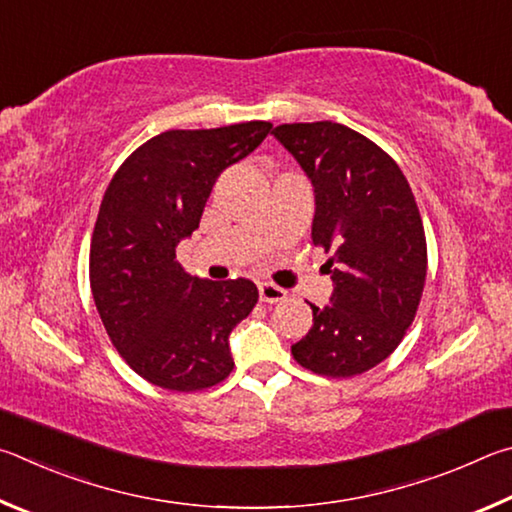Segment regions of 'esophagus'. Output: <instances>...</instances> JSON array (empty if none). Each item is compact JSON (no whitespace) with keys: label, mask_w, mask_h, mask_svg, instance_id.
I'll list each match as a JSON object with an SVG mask.
<instances>
[{"label":"esophagus","mask_w":512,"mask_h":512,"mask_svg":"<svg viewBox=\"0 0 512 512\" xmlns=\"http://www.w3.org/2000/svg\"><path fill=\"white\" fill-rule=\"evenodd\" d=\"M258 297H261L263 303H279L288 299V292L274 283H261L258 285Z\"/></svg>","instance_id":"1"}]
</instances>
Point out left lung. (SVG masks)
<instances>
[{
	"instance_id": "left-lung-1",
	"label": "left lung",
	"mask_w": 512,
	"mask_h": 512,
	"mask_svg": "<svg viewBox=\"0 0 512 512\" xmlns=\"http://www.w3.org/2000/svg\"><path fill=\"white\" fill-rule=\"evenodd\" d=\"M272 134L315 186L312 242L333 254V306H312V328L292 346L303 369L353 378L396 351L416 317L427 240L400 166L342 123H283Z\"/></svg>"
}]
</instances>
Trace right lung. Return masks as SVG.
<instances>
[{
	"mask_svg": "<svg viewBox=\"0 0 512 512\" xmlns=\"http://www.w3.org/2000/svg\"><path fill=\"white\" fill-rule=\"evenodd\" d=\"M272 130L247 121L168 130L116 170L89 247V285L112 344L134 373L168 391H202L229 378V333L258 301L247 279L204 281L184 272L175 247L200 227L224 168Z\"/></svg>",
	"mask_w": 512,
	"mask_h": 512,
	"instance_id": "add662e5",
	"label": "right lung"
}]
</instances>
